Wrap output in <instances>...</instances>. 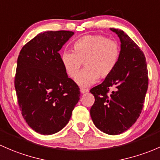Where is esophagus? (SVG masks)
I'll return each mask as SVG.
<instances>
[{
    "mask_svg": "<svg viewBox=\"0 0 160 160\" xmlns=\"http://www.w3.org/2000/svg\"><path fill=\"white\" fill-rule=\"evenodd\" d=\"M80 92H81V93H82V94H85V93H87V92H88V89H85V88H81Z\"/></svg>",
    "mask_w": 160,
    "mask_h": 160,
    "instance_id": "1",
    "label": "esophagus"
}]
</instances>
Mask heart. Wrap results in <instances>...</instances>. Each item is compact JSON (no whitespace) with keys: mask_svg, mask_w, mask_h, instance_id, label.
I'll use <instances>...</instances> for the list:
<instances>
[{"mask_svg":"<svg viewBox=\"0 0 160 160\" xmlns=\"http://www.w3.org/2000/svg\"><path fill=\"white\" fill-rule=\"evenodd\" d=\"M74 52L65 51L61 61L71 78H75L84 62L85 69L75 78L81 87H88L98 79L105 78L116 68L121 55L118 42L103 35H85L75 41Z\"/></svg>","mask_w":160,"mask_h":160,"instance_id":"b5f03b06","label":"heart"}]
</instances>
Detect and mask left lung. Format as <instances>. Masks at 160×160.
<instances>
[{
	"label": "left lung",
	"mask_w": 160,
	"mask_h": 160,
	"mask_svg": "<svg viewBox=\"0 0 160 160\" xmlns=\"http://www.w3.org/2000/svg\"><path fill=\"white\" fill-rule=\"evenodd\" d=\"M110 30L119 38L121 55L111 75L90 90L95 96L90 115L98 129L114 136L129 129L140 116L148 88V71L139 46L123 31ZM110 89L113 91L108 95Z\"/></svg>",
	"instance_id": "1"
}]
</instances>
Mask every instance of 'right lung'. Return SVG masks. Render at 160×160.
<instances>
[{
  "label": "right lung",
  "instance_id": "right-lung-1",
  "mask_svg": "<svg viewBox=\"0 0 160 160\" xmlns=\"http://www.w3.org/2000/svg\"><path fill=\"white\" fill-rule=\"evenodd\" d=\"M74 35L68 31H44L28 42L18 58L14 86L21 113L33 130L52 135L68 124L80 99L58 53Z\"/></svg>",
  "mask_w": 160,
  "mask_h": 160
}]
</instances>
